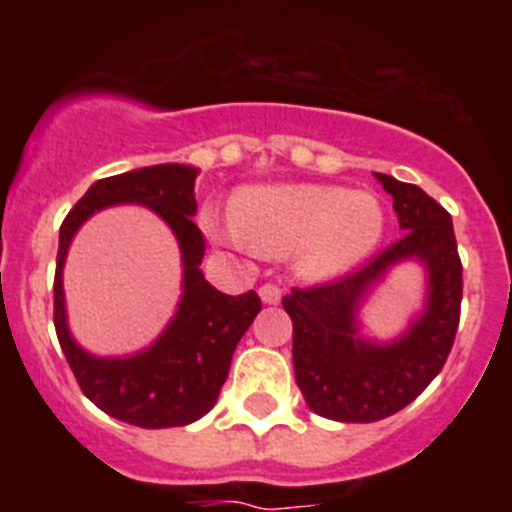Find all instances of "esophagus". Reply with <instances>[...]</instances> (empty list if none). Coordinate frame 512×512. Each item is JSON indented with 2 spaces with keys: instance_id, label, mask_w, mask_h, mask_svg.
Listing matches in <instances>:
<instances>
[{
  "instance_id": "34e87169",
  "label": "esophagus",
  "mask_w": 512,
  "mask_h": 512,
  "mask_svg": "<svg viewBox=\"0 0 512 512\" xmlns=\"http://www.w3.org/2000/svg\"><path fill=\"white\" fill-rule=\"evenodd\" d=\"M259 295H261V300L266 302V305H279V302H282V289H279L274 282L261 284Z\"/></svg>"
}]
</instances>
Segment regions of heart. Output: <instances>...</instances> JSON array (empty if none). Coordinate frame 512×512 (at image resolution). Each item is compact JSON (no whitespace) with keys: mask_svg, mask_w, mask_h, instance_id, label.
Segmentation results:
<instances>
[{"mask_svg":"<svg viewBox=\"0 0 512 512\" xmlns=\"http://www.w3.org/2000/svg\"><path fill=\"white\" fill-rule=\"evenodd\" d=\"M205 228L215 238H235L261 256L295 253L300 274L333 279L379 246L384 210L372 192L325 184H266L235 197L233 228L212 215L205 217Z\"/></svg>","mask_w":512,"mask_h":512,"instance_id":"heart-1","label":"heart"}]
</instances>
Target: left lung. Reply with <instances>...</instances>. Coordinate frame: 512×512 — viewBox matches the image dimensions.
<instances>
[{
    "label": "left lung",
    "instance_id": "8db88e82",
    "mask_svg": "<svg viewBox=\"0 0 512 512\" xmlns=\"http://www.w3.org/2000/svg\"><path fill=\"white\" fill-rule=\"evenodd\" d=\"M392 194L397 223L405 230L369 264L346 277L282 300L292 318V364L307 408L341 423H374L415 400L443 369L454 346L461 307V259L451 215L415 184L374 174ZM426 266V307L390 344L358 336V307L372 286L400 260Z\"/></svg>",
    "mask_w": 512,
    "mask_h": 512
}]
</instances>
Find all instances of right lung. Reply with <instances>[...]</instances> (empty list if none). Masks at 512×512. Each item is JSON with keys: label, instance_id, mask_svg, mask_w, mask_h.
Returning <instances> with one entry per match:
<instances>
[{"label": "right lung", "instance_id": "right-lung-1", "mask_svg": "<svg viewBox=\"0 0 512 512\" xmlns=\"http://www.w3.org/2000/svg\"><path fill=\"white\" fill-rule=\"evenodd\" d=\"M200 169L158 164L99 179L66 215L58 235L53 323L61 351L81 392L112 418L138 428H176L200 420L217 402L228 379L230 359L259 315L256 292L230 297L217 292L202 274L205 235L194 225V179ZM112 204L151 206L172 228L183 251V300L167 330L146 352L102 360L73 341L65 323L62 264L75 230L94 211Z\"/></svg>", "mask_w": 512, "mask_h": 512}]
</instances>
